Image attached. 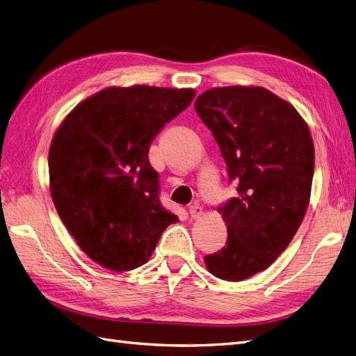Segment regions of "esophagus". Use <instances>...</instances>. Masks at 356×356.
Returning <instances> with one entry per match:
<instances>
[{
    "instance_id": "obj_1",
    "label": "esophagus",
    "mask_w": 356,
    "mask_h": 356,
    "mask_svg": "<svg viewBox=\"0 0 356 356\" xmlns=\"http://www.w3.org/2000/svg\"><path fill=\"white\" fill-rule=\"evenodd\" d=\"M188 212H190V217L191 218H199L200 217V215H202V208L199 207V204L197 203H193L191 204V207L188 208Z\"/></svg>"
}]
</instances>
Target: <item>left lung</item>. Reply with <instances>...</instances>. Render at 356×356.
I'll return each mask as SVG.
<instances>
[{"mask_svg": "<svg viewBox=\"0 0 356 356\" xmlns=\"http://www.w3.org/2000/svg\"><path fill=\"white\" fill-rule=\"evenodd\" d=\"M195 108L212 132L236 197L218 209L227 243L204 257L208 270L239 282L263 272L293 241L309 207L315 148L303 117L260 86L199 95Z\"/></svg>", "mask_w": 356, "mask_h": 356, "instance_id": "1", "label": "left lung"}]
</instances>
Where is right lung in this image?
Returning a JSON list of instances; mask_svg holds the SVG:
<instances>
[{"instance_id":"add662e5","label":"right lung","mask_w":356,"mask_h":356,"mask_svg":"<svg viewBox=\"0 0 356 356\" xmlns=\"http://www.w3.org/2000/svg\"><path fill=\"white\" fill-rule=\"evenodd\" d=\"M193 89L106 88L60 123L49 149L50 193L81 251L114 272L143 266L178 217L159 200L149 144L195 98Z\"/></svg>"}]
</instances>
